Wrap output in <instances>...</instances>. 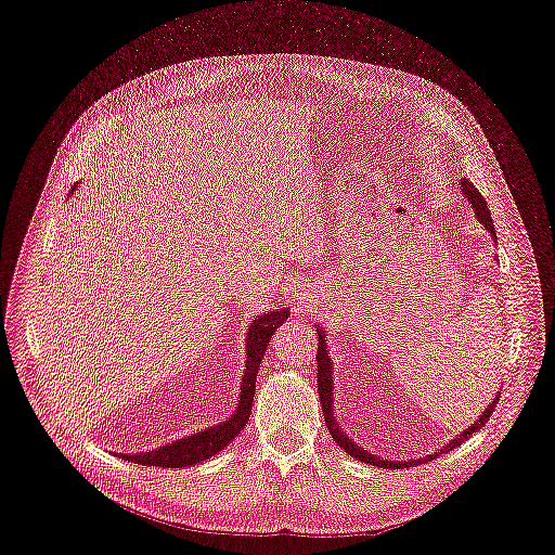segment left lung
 Listing matches in <instances>:
<instances>
[{"label": "left lung", "instance_id": "obj_1", "mask_svg": "<svg viewBox=\"0 0 555 555\" xmlns=\"http://www.w3.org/2000/svg\"><path fill=\"white\" fill-rule=\"evenodd\" d=\"M462 192H464V196L470 201V205H473V209H475V214H477V218H479V222L490 231V235L496 240V233H494V222H492V216H490V209H488V203L483 201V196L479 194V190L475 188V184L468 180V178H462ZM315 361H318V397H320V403H322V414H324V423H326V427H328V434H331V438L348 453V455H352L354 460H359V462H363V464H371V466H379V468H392V470H399V468H410V466H418V464H425V462H431V460H436L438 455H442V453H449V451H453V449H457L462 442H466L473 434H477L488 421H490V416H492V412H494V408H496V403H499V397L488 405V410L479 416V421L475 423V425H470L464 434H460L455 440H451L447 447H442L438 453H434V455H427V457H421V460H410V462H388V460H379V457H375L373 453H367V451H363L361 447H357L341 429H339V425H337V421H335V414H333V377H331V357H328V350H326V341H324V331H320L318 328V354H315Z\"/></svg>", "mask_w": 555, "mask_h": 555}]
</instances>
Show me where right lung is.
<instances>
[{
  "label": "right lung",
  "mask_w": 555,
  "mask_h": 555,
  "mask_svg": "<svg viewBox=\"0 0 555 555\" xmlns=\"http://www.w3.org/2000/svg\"><path fill=\"white\" fill-rule=\"evenodd\" d=\"M289 311H270L259 315L248 331V341H246V367H244V377H242V392H240V403L235 414L224 421L222 425H216L211 429H205L194 436H184L182 440L167 444L158 451H147V453H134V455H121L128 462L141 464V466H165V468H184L198 464L203 460H209L216 455L220 449H224L248 423L250 410H253V397L257 388V373H259V363L263 359V352L270 344V337L274 331L287 320Z\"/></svg>",
  "instance_id": "1"
}]
</instances>
